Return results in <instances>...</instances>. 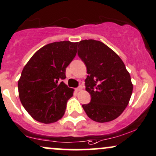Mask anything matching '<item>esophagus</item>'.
Segmentation results:
<instances>
[{
  "mask_svg": "<svg viewBox=\"0 0 156 156\" xmlns=\"http://www.w3.org/2000/svg\"><path fill=\"white\" fill-rule=\"evenodd\" d=\"M82 90V85H80V87L76 88V91H77V92H79V91H81Z\"/></svg>",
  "mask_w": 156,
  "mask_h": 156,
  "instance_id": "34e87169",
  "label": "esophagus"
}]
</instances>
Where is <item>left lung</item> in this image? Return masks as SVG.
I'll use <instances>...</instances> for the list:
<instances>
[{"instance_id": "1", "label": "left lung", "mask_w": 156, "mask_h": 156, "mask_svg": "<svg viewBox=\"0 0 156 156\" xmlns=\"http://www.w3.org/2000/svg\"><path fill=\"white\" fill-rule=\"evenodd\" d=\"M78 55L87 66L86 90L91 101L82 105L95 122H111L127 106L133 90L131 76L121 58L101 41L84 40L79 43Z\"/></svg>"}]
</instances>
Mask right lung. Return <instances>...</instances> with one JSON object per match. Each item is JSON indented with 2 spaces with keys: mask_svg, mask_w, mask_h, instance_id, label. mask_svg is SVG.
Returning <instances> with one entry per match:
<instances>
[{
  "mask_svg": "<svg viewBox=\"0 0 156 156\" xmlns=\"http://www.w3.org/2000/svg\"><path fill=\"white\" fill-rule=\"evenodd\" d=\"M78 43L61 41L38 50L25 65L18 81L21 103L29 114L43 124L62 118L74 89L61 80L76 54Z\"/></svg>",
  "mask_w": 156,
  "mask_h": 156,
  "instance_id": "obj_1",
  "label": "right lung"
}]
</instances>
